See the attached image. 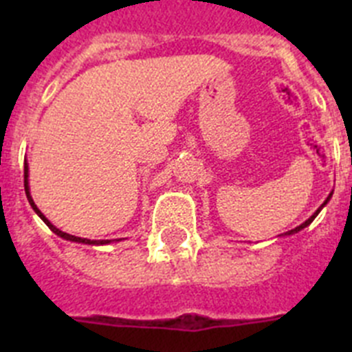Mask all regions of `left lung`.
<instances>
[{"instance_id":"left-lung-1","label":"left lung","mask_w":352,"mask_h":352,"mask_svg":"<svg viewBox=\"0 0 352 352\" xmlns=\"http://www.w3.org/2000/svg\"><path fill=\"white\" fill-rule=\"evenodd\" d=\"M331 195H333V192H331V194H329V195H328V197H326V201H324V203H322V204H321V208H317V211H316V213H314V214H312V217H310V219H309V220H305V222H303V223H301V226L294 227V229H291V231L284 232V234H285V236H289V234H294V232L301 231V229H305V227H307V226H310V223H312V222H314V219H316L317 214H319V211H321V210H322V208H324V206H326V204H328V201H329V199H331Z\"/></svg>"}]
</instances>
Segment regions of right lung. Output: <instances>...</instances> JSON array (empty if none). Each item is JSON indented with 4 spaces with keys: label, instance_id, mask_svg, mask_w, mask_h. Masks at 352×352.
I'll return each instance as SVG.
<instances>
[{
    "label": "right lung",
    "instance_id": "obj_1",
    "mask_svg": "<svg viewBox=\"0 0 352 352\" xmlns=\"http://www.w3.org/2000/svg\"><path fill=\"white\" fill-rule=\"evenodd\" d=\"M24 190H26V197H28V201H30L31 208L35 210V213L38 214L40 219H42L43 222L47 223L49 229H51V231L54 232V234L60 236V238L68 239V241H76V243H84V245H107V243H111V241H114V239H88V238H79V236H72V234H68V232L60 231V229H58V227H56V226H52V223L49 222L47 219H45V214H43L42 211H40L38 208H36V204L33 203V197H31V194H30V183H28V164H26V162H24ZM118 241H120V239H118Z\"/></svg>",
    "mask_w": 352,
    "mask_h": 352
}]
</instances>
